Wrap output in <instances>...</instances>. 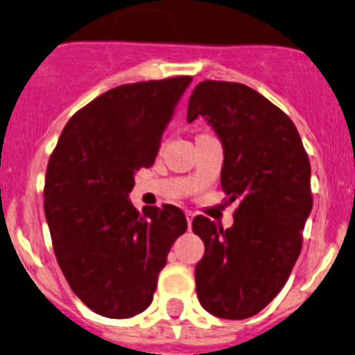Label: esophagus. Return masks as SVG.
<instances>
[{"label":"esophagus","mask_w":355,"mask_h":355,"mask_svg":"<svg viewBox=\"0 0 355 355\" xmlns=\"http://www.w3.org/2000/svg\"><path fill=\"white\" fill-rule=\"evenodd\" d=\"M193 211H186V220H188V229H191V222H193Z\"/></svg>","instance_id":"esophagus-1"}]
</instances>
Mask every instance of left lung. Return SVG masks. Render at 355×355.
Segmentation results:
<instances>
[{"instance_id": "8db88e82", "label": "left lung", "mask_w": 355, "mask_h": 355, "mask_svg": "<svg viewBox=\"0 0 355 355\" xmlns=\"http://www.w3.org/2000/svg\"><path fill=\"white\" fill-rule=\"evenodd\" d=\"M203 116L224 147L222 189L237 202L231 229L198 215L205 243L195 268L200 304L214 316L244 320L282 291L311 214V166L291 118L257 90L205 80L189 97L188 121Z\"/></svg>"}]
</instances>
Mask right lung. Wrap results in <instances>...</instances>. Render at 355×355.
I'll return each instance as SVG.
<instances>
[{
	"mask_svg": "<svg viewBox=\"0 0 355 355\" xmlns=\"http://www.w3.org/2000/svg\"><path fill=\"white\" fill-rule=\"evenodd\" d=\"M191 76L126 83L71 116L49 157L44 211L58 265L80 301L105 318L150 306L171 246L188 229L174 205L137 210L135 173L150 167Z\"/></svg>",
	"mask_w": 355,
	"mask_h": 355,
	"instance_id": "1",
	"label": "right lung"
}]
</instances>
